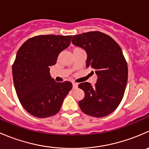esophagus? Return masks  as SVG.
Returning <instances> with one entry per match:
<instances>
[{
    "mask_svg": "<svg viewBox=\"0 0 149 149\" xmlns=\"http://www.w3.org/2000/svg\"><path fill=\"white\" fill-rule=\"evenodd\" d=\"M78 86V84L76 83V82H73V88H77Z\"/></svg>",
    "mask_w": 149,
    "mask_h": 149,
    "instance_id": "obj_1",
    "label": "esophagus"
}]
</instances>
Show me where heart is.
<instances>
[{"label": "heart", "instance_id": "heart-1", "mask_svg": "<svg viewBox=\"0 0 149 149\" xmlns=\"http://www.w3.org/2000/svg\"><path fill=\"white\" fill-rule=\"evenodd\" d=\"M79 49H81L80 47H74L73 49V52H74V51H76V50H79Z\"/></svg>", "mask_w": 149, "mask_h": 149}]
</instances>
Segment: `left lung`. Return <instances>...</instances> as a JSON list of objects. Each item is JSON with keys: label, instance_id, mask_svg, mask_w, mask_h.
<instances>
[{"label": "left lung", "instance_id": "8db88e82", "mask_svg": "<svg viewBox=\"0 0 149 149\" xmlns=\"http://www.w3.org/2000/svg\"><path fill=\"white\" fill-rule=\"evenodd\" d=\"M72 42L85 49L86 66L97 74L94 87L88 82L79 85L85 94L79 107L90 116H107L119 106L127 85L128 70L120 47L112 37L98 31L73 36Z\"/></svg>", "mask_w": 149, "mask_h": 149}]
</instances>
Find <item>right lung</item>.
Instances as JSON below:
<instances>
[{"label": "right lung", "instance_id": "1", "mask_svg": "<svg viewBox=\"0 0 149 149\" xmlns=\"http://www.w3.org/2000/svg\"><path fill=\"white\" fill-rule=\"evenodd\" d=\"M70 40L71 35H38L28 39L18 50L12 66L13 84L21 104L33 116L56 115L71 90L70 81L55 82L49 73V67Z\"/></svg>", "mask_w": 149, "mask_h": 149}]
</instances>
